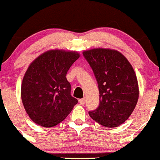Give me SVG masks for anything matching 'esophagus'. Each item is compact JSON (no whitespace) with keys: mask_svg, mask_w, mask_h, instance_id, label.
Wrapping results in <instances>:
<instances>
[{"mask_svg":"<svg viewBox=\"0 0 160 160\" xmlns=\"http://www.w3.org/2000/svg\"><path fill=\"white\" fill-rule=\"evenodd\" d=\"M86 103V99L85 98H82V99L79 100V103L82 104V105H85Z\"/></svg>","mask_w":160,"mask_h":160,"instance_id":"34e87169","label":"esophagus"}]
</instances>
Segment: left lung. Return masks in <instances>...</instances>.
I'll list each match as a JSON object with an SVG mask.
<instances>
[{
    "instance_id": "1",
    "label": "left lung",
    "mask_w": 160,
    "mask_h": 160,
    "mask_svg": "<svg viewBox=\"0 0 160 160\" xmlns=\"http://www.w3.org/2000/svg\"><path fill=\"white\" fill-rule=\"evenodd\" d=\"M98 84L100 103L89 116L108 128L125 122L139 97L137 77L124 55L115 50L95 48L83 52Z\"/></svg>"
}]
</instances>
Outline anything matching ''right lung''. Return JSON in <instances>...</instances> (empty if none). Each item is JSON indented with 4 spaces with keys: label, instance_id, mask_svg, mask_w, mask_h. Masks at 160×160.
Listing matches in <instances>:
<instances>
[{
    "label": "right lung",
    "instance_id": "1",
    "mask_svg": "<svg viewBox=\"0 0 160 160\" xmlns=\"http://www.w3.org/2000/svg\"><path fill=\"white\" fill-rule=\"evenodd\" d=\"M75 51L51 50L28 66L21 86L23 107L32 121L46 128L66 119L78 100L72 97L66 73L79 58Z\"/></svg>",
    "mask_w": 160,
    "mask_h": 160
}]
</instances>
